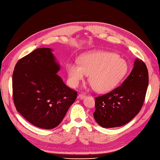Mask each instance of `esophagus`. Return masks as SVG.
<instances>
[{
  "label": "esophagus",
  "mask_w": 160,
  "mask_h": 160,
  "mask_svg": "<svg viewBox=\"0 0 160 160\" xmlns=\"http://www.w3.org/2000/svg\"><path fill=\"white\" fill-rule=\"evenodd\" d=\"M78 98H79V99H81V100H83V99H84V98H85V94H84V93H80V94L79 95Z\"/></svg>",
  "instance_id": "34e87169"
}]
</instances>
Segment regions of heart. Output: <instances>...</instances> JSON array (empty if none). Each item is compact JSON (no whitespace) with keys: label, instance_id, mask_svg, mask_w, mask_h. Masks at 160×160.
I'll use <instances>...</instances> for the list:
<instances>
[{"label":"heart","instance_id":"heart-1","mask_svg":"<svg viewBox=\"0 0 160 160\" xmlns=\"http://www.w3.org/2000/svg\"><path fill=\"white\" fill-rule=\"evenodd\" d=\"M71 87L75 88L89 75V81L98 93H107L116 88L126 75L128 64L117 54L103 50H93L84 54L80 63L67 66Z\"/></svg>","mask_w":160,"mask_h":160}]
</instances>
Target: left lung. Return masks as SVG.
<instances>
[{"mask_svg": "<svg viewBox=\"0 0 160 160\" xmlns=\"http://www.w3.org/2000/svg\"><path fill=\"white\" fill-rule=\"evenodd\" d=\"M148 83V68L137 58L121 85L95 98L93 117L97 123L104 128H114L131 121L143 106Z\"/></svg>", "mask_w": 160, "mask_h": 160, "instance_id": "obj_1", "label": "left lung"}]
</instances>
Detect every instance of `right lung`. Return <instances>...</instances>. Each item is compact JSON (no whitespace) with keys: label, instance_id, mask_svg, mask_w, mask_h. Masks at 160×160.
Here are the masks:
<instances>
[{"label":"right lung","instance_id":"right-lung-1","mask_svg":"<svg viewBox=\"0 0 160 160\" xmlns=\"http://www.w3.org/2000/svg\"><path fill=\"white\" fill-rule=\"evenodd\" d=\"M52 51H33L17 62L12 74L17 110L34 126L44 129L57 127L77 96L57 75L60 65Z\"/></svg>","mask_w":160,"mask_h":160}]
</instances>
